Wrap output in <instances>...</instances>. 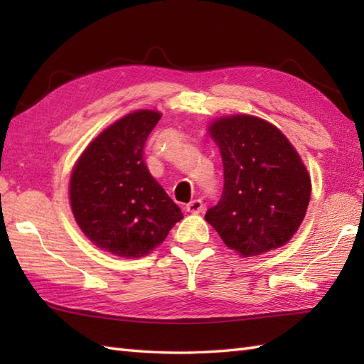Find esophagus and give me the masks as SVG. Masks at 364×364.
Instances as JSON below:
<instances>
[{
	"instance_id": "34e87169",
	"label": "esophagus",
	"mask_w": 364,
	"mask_h": 364,
	"mask_svg": "<svg viewBox=\"0 0 364 364\" xmlns=\"http://www.w3.org/2000/svg\"><path fill=\"white\" fill-rule=\"evenodd\" d=\"M205 210V203L202 200H192L191 203L186 205V211L192 213V214H198Z\"/></svg>"
}]
</instances>
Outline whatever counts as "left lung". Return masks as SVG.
<instances>
[{
    "instance_id": "8db88e82",
    "label": "left lung",
    "mask_w": 364,
    "mask_h": 364,
    "mask_svg": "<svg viewBox=\"0 0 364 364\" xmlns=\"http://www.w3.org/2000/svg\"><path fill=\"white\" fill-rule=\"evenodd\" d=\"M210 136L222 154L223 191L206 222L244 258L291 241L310 203L311 180L288 137L245 114L213 122Z\"/></svg>"
}]
</instances>
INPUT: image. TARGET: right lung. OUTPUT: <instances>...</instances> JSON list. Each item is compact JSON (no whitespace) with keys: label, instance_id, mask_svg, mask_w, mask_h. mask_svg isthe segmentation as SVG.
I'll use <instances>...</instances> for the list:
<instances>
[{"label":"right lung","instance_id":"1","mask_svg":"<svg viewBox=\"0 0 364 364\" xmlns=\"http://www.w3.org/2000/svg\"><path fill=\"white\" fill-rule=\"evenodd\" d=\"M161 114L139 109L98 134L76 161L70 205L82 233L123 258L150 253L183 213L144 162V145Z\"/></svg>","mask_w":364,"mask_h":364}]
</instances>
